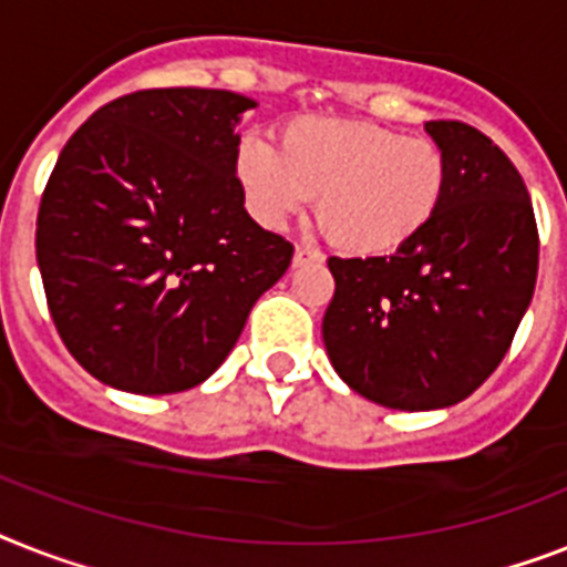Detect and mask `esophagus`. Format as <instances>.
<instances>
[{
	"instance_id": "34e87169",
	"label": "esophagus",
	"mask_w": 567,
	"mask_h": 567,
	"mask_svg": "<svg viewBox=\"0 0 567 567\" xmlns=\"http://www.w3.org/2000/svg\"><path fill=\"white\" fill-rule=\"evenodd\" d=\"M317 261H323V256L311 247H302L297 244V250H293V268H302V265H317Z\"/></svg>"
}]
</instances>
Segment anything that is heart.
<instances>
[{"instance_id":"b5f03b06","label":"heart","mask_w":567,"mask_h":567,"mask_svg":"<svg viewBox=\"0 0 567 567\" xmlns=\"http://www.w3.org/2000/svg\"><path fill=\"white\" fill-rule=\"evenodd\" d=\"M233 172L268 229L285 227L317 195L320 227L352 256H390L416 241L449 192V159L436 142L358 118H293L276 151L244 140Z\"/></svg>"}]
</instances>
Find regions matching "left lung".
<instances>
[{
  "instance_id": "8db88e82",
  "label": "left lung",
  "mask_w": 567,
  "mask_h": 567,
  "mask_svg": "<svg viewBox=\"0 0 567 567\" xmlns=\"http://www.w3.org/2000/svg\"><path fill=\"white\" fill-rule=\"evenodd\" d=\"M449 159L434 224L393 256H331L329 361L349 388L393 411L463 402L507 355L530 306L538 233L522 174L463 122H425Z\"/></svg>"
}]
</instances>
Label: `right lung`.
Masks as SVG:
<instances>
[{
	"mask_svg": "<svg viewBox=\"0 0 567 567\" xmlns=\"http://www.w3.org/2000/svg\"><path fill=\"white\" fill-rule=\"evenodd\" d=\"M227 90H142L95 110L60 151L37 215V265L66 349L140 395L197 388L291 265L236 183Z\"/></svg>",
	"mask_w": 567,
	"mask_h": 567,
	"instance_id": "1",
	"label": "right lung"
}]
</instances>
